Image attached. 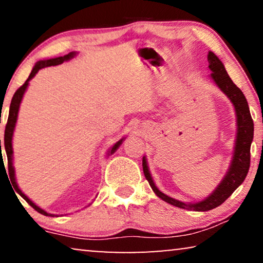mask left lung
Here are the masks:
<instances>
[{
  "mask_svg": "<svg viewBox=\"0 0 263 263\" xmlns=\"http://www.w3.org/2000/svg\"><path fill=\"white\" fill-rule=\"evenodd\" d=\"M207 61H209V68L212 71L211 79L214 81L218 88L230 99V101L235 107L236 119H237V135H236L234 157H232L231 165L228 170L227 175L224 176V179L218 184L216 190L204 200L193 202V204L192 202L187 204V202L168 197L155 186L153 177H151V174L149 172V167H147L146 158L143 157L144 175H145L147 182L153 188L155 194L158 198H161L162 200L168 202V204L184 210L210 211L221 205L234 193L236 188L239 184H242L243 181L246 180L248 170L250 167V145L254 138V121L251 119L246 96L242 93V90L232 82V80L224 68V64L212 51H210L209 54H207Z\"/></svg>",
  "mask_w": 263,
  "mask_h": 263,
  "instance_id": "8db88e82",
  "label": "left lung"
}]
</instances>
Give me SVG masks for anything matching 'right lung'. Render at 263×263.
Instances as JSON below:
<instances>
[{
	"label": "right lung",
	"instance_id": "1",
	"mask_svg": "<svg viewBox=\"0 0 263 263\" xmlns=\"http://www.w3.org/2000/svg\"><path fill=\"white\" fill-rule=\"evenodd\" d=\"M76 56V52H70L68 54H65V56L63 57H57V58H51V59H46V61H39L36 64L33 66L31 73H29L28 79L26 80V82L22 84V86L19 88L15 91V94H14L13 99H12V102H10V107H9V116H8V121H7V125H6V130H5V149H6V154H7V158H8V172H9V179H10V182L12 184H14V190L17 194H20L22 198L25 199L26 201L28 202L29 205H31L33 209H34L36 212L44 214V216H51V217H54V214H51V213H47L46 211H44L43 209H40V207L36 206L34 202H33L31 199H28V197H26V195L22 193L21 190L19 187H17L16 184V180H15V170H14L13 167V145H12V139H13V133H14V128H15V124H16V120H17V113H19V108H20V103H21V100L24 98V94L26 89H27L28 87V82L31 81L33 77L35 76V73L39 71L40 69H44L46 68V66H51V65H58V64H62L64 61H69V59H71L72 57ZM124 138H121L119 142H117L114 145L110 147V150L108 151V155H112L117 151L118 147L121 145V143H123ZM0 149H1V139H0ZM1 161H2V150H1Z\"/></svg>",
	"mask_w": 263,
	"mask_h": 263
}]
</instances>
